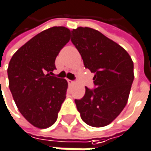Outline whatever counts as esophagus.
Listing matches in <instances>:
<instances>
[{"mask_svg":"<svg viewBox=\"0 0 151 151\" xmlns=\"http://www.w3.org/2000/svg\"><path fill=\"white\" fill-rule=\"evenodd\" d=\"M67 82L69 85H73L74 84V80H72V79H67Z\"/></svg>","mask_w":151,"mask_h":151,"instance_id":"obj_1","label":"esophagus"}]
</instances>
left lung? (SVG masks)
<instances>
[{
    "label": "left lung",
    "instance_id": "8db88e82",
    "mask_svg": "<svg viewBox=\"0 0 151 151\" xmlns=\"http://www.w3.org/2000/svg\"><path fill=\"white\" fill-rule=\"evenodd\" d=\"M71 41L85 67L94 73V88L86 87L84 97L75 100L77 109L89 126H106L127 104L134 80L133 61L122 46L91 28L72 30Z\"/></svg>",
    "mask_w": 151,
    "mask_h": 151
}]
</instances>
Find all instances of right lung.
Masks as SVG:
<instances>
[{
	"label": "right lung",
	"instance_id": "obj_1",
	"mask_svg": "<svg viewBox=\"0 0 151 151\" xmlns=\"http://www.w3.org/2000/svg\"><path fill=\"white\" fill-rule=\"evenodd\" d=\"M69 40L67 28H50L22 46L9 64L14 101L20 113L35 127L46 129L53 125L65 99L67 81L52 72L57 56Z\"/></svg>",
	"mask_w": 151,
	"mask_h": 151
}]
</instances>
